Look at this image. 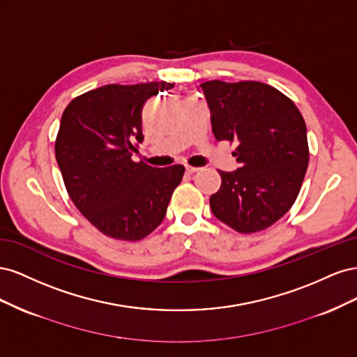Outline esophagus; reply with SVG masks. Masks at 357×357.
<instances>
[{
  "label": "esophagus",
  "mask_w": 357,
  "mask_h": 357,
  "mask_svg": "<svg viewBox=\"0 0 357 357\" xmlns=\"http://www.w3.org/2000/svg\"><path fill=\"white\" fill-rule=\"evenodd\" d=\"M197 171H199V168H198V167L186 165V172H188V174H193V172H197Z\"/></svg>",
  "instance_id": "obj_1"
}]
</instances>
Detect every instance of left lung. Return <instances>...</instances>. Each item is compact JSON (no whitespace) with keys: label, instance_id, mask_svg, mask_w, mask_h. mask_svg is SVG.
<instances>
[{"label":"left lung","instance_id":"8db88e82","mask_svg":"<svg viewBox=\"0 0 357 357\" xmlns=\"http://www.w3.org/2000/svg\"><path fill=\"white\" fill-rule=\"evenodd\" d=\"M201 88L215 139L235 143L240 164L236 171H219L211 211L240 234L264 231L290 210L304 181L310 159L304 117L266 83L210 80Z\"/></svg>","mask_w":357,"mask_h":357}]
</instances>
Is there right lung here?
I'll return each mask as SVG.
<instances>
[{
    "instance_id": "1",
    "label": "right lung",
    "mask_w": 357,
    "mask_h": 357,
    "mask_svg": "<svg viewBox=\"0 0 357 357\" xmlns=\"http://www.w3.org/2000/svg\"><path fill=\"white\" fill-rule=\"evenodd\" d=\"M174 83L105 84L84 92L66 107L55 156L68 195L101 234L139 241L164 220L183 165L155 168L132 160L143 142L146 101Z\"/></svg>"
}]
</instances>
